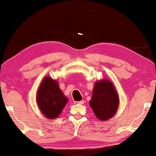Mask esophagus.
Returning <instances> with one entry per match:
<instances>
[{"instance_id":"1","label":"esophagus","mask_w":156,"mask_h":156,"mask_svg":"<svg viewBox=\"0 0 156 156\" xmlns=\"http://www.w3.org/2000/svg\"><path fill=\"white\" fill-rule=\"evenodd\" d=\"M84 101H74V104H84Z\"/></svg>"}]
</instances>
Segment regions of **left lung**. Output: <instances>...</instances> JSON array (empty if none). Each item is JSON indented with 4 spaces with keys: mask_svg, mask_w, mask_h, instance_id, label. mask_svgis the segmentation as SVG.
I'll list each match as a JSON object with an SVG mask.
<instances>
[{
    "mask_svg": "<svg viewBox=\"0 0 156 156\" xmlns=\"http://www.w3.org/2000/svg\"><path fill=\"white\" fill-rule=\"evenodd\" d=\"M89 105L100 121H107L116 114L119 106V97L110 80L102 79L95 82Z\"/></svg>",
    "mask_w": 156,
    "mask_h": 156,
    "instance_id": "8db88e82",
    "label": "left lung"
}]
</instances>
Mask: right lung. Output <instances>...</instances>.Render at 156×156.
Here are the masks:
<instances>
[{
  "instance_id": "add662e5",
  "label": "right lung",
  "mask_w": 156,
  "mask_h": 156,
  "mask_svg": "<svg viewBox=\"0 0 156 156\" xmlns=\"http://www.w3.org/2000/svg\"><path fill=\"white\" fill-rule=\"evenodd\" d=\"M36 102L42 114L49 119L59 116L68 99L59 88L58 82L50 76L44 77L37 91Z\"/></svg>"
}]
</instances>
